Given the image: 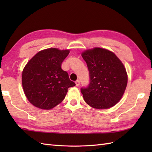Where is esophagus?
I'll use <instances>...</instances> for the list:
<instances>
[{
	"label": "esophagus",
	"mask_w": 152,
	"mask_h": 152,
	"mask_svg": "<svg viewBox=\"0 0 152 152\" xmlns=\"http://www.w3.org/2000/svg\"><path fill=\"white\" fill-rule=\"evenodd\" d=\"M75 83H76V86H79L80 84V80H77V81L75 82Z\"/></svg>",
	"instance_id": "esophagus-1"
}]
</instances>
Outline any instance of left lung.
I'll return each instance as SVG.
<instances>
[{"label":"left lung","mask_w":152,"mask_h":152,"mask_svg":"<svg viewBox=\"0 0 152 152\" xmlns=\"http://www.w3.org/2000/svg\"><path fill=\"white\" fill-rule=\"evenodd\" d=\"M89 73V84L81 88L85 102L96 109L111 108L120 101L127 84L121 61L108 50L95 48L82 53Z\"/></svg>","instance_id":"left-lung-1"}]
</instances>
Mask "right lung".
Masks as SVG:
<instances>
[{
    "mask_svg": "<svg viewBox=\"0 0 152 152\" xmlns=\"http://www.w3.org/2000/svg\"><path fill=\"white\" fill-rule=\"evenodd\" d=\"M70 50L48 48L38 52L25 65L22 86L28 101L37 108L50 110L65 97L68 89L76 86L61 63Z\"/></svg>",
    "mask_w": 152,
    "mask_h": 152,
    "instance_id": "add662e5",
    "label": "right lung"
}]
</instances>
